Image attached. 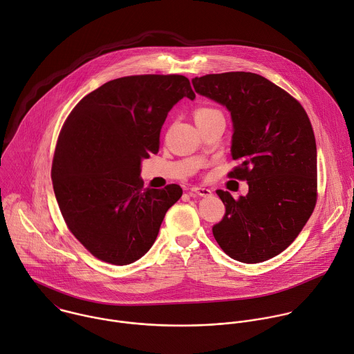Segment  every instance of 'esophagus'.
Returning a JSON list of instances; mask_svg holds the SVG:
<instances>
[{
	"mask_svg": "<svg viewBox=\"0 0 354 354\" xmlns=\"http://www.w3.org/2000/svg\"><path fill=\"white\" fill-rule=\"evenodd\" d=\"M190 193L192 194H196V196H200V197H208L211 196V190L207 189V187H200V186H194L190 189Z\"/></svg>",
	"mask_w": 354,
	"mask_h": 354,
	"instance_id": "obj_1",
	"label": "esophagus"
}]
</instances>
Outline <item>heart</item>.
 Listing matches in <instances>:
<instances>
[{
    "instance_id": "b5f03b06",
    "label": "heart",
    "mask_w": 354,
    "mask_h": 354,
    "mask_svg": "<svg viewBox=\"0 0 354 354\" xmlns=\"http://www.w3.org/2000/svg\"><path fill=\"white\" fill-rule=\"evenodd\" d=\"M218 112H219V111H216V109H214V108H209V106H197V108L193 111V118H194L196 124H198V122H203V121L208 120L209 116H212V115H215V113H218Z\"/></svg>"
}]
</instances>
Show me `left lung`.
I'll use <instances>...</instances> for the list:
<instances>
[{
    "instance_id": "1",
    "label": "left lung",
    "mask_w": 354,
    "mask_h": 354,
    "mask_svg": "<svg viewBox=\"0 0 354 354\" xmlns=\"http://www.w3.org/2000/svg\"><path fill=\"white\" fill-rule=\"evenodd\" d=\"M192 83L196 93L230 111V151L238 165L227 178L249 183L239 198L216 190L225 215L212 226L214 238L233 260L267 261L292 245L317 203V146L308 115L257 73H212Z\"/></svg>"
}]
</instances>
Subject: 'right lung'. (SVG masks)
I'll use <instances>...</instances> for the list:
<instances>
[{"instance_id":"1","label":"right lung","mask_w":354,"mask_h":354,"mask_svg":"<svg viewBox=\"0 0 354 354\" xmlns=\"http://www.w3.org/2000/svg\"><path fill=\"white\" fill-rule=\"evenodd\" d=\"M183 97L196 94L182 75H133L104 83L68 115L51 179L68 229L95 259L127 266L143 257L180 198L179 185L145 189L139 176Z\"/></svg>"}]
</instances>
